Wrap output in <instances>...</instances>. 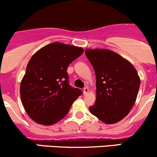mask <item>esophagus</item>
Returning a JSON list of instances; mask_svg holds the SVG:
<instances>
[{
  "label": "esophagus",
  "mask_w": 157,
  "mask_h": 157,
  "mask_svg": "<svg viewBox=\"0 0 157 157\" xmlns=\"http://www.w3.org/2000/svg\"><path fill=\"white\" fill-rule=\"evenodd\" d=\"M88 92H89L88 87H87V86L84 87V88H83V94H84V95H86V94L88 93Z\"/></svg>",
  "instance_id": "34e87169"
}]
</instances>
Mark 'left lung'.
Returning <instances> with one entry per match:
<instances>
[{
	"label": "left lung",
	"mask_w": 157,
	"mask_h": 157,
	"mask_svg": "<svg viewBox=\"0 0 157 157\" xmlns=\"http://www.w3.org/2000/svg\"><path fill=\"white\" fill-rule=\"evenodd\" d=\"M96 76V101L90 113L107 124L127 116L134 105L140 78L134 66L109 49L85 50Z\"/></svg>",
	"instance_id": "8db88e82"
}]
</instances>
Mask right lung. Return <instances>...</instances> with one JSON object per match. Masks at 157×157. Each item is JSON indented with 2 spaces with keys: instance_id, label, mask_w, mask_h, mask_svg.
<instances>
[{
  "instance_id": "obj_1",
  "label": "right lung",
  "mask_w": 157,
  "mask_h": 157,
  "mask_svg": "<svg viewBox=\"0 0 157 157\" xmlns=\"http://www.w3.org/2000/svg\"><path fill=\"white\" fill-rule=\"evenodd\" d=\"M81 47L52 43L31 58L21 82L22 103L36 123L49 126L63 119L83 94L69 84L67 69L82 55Z\"/></svg>"
}]
</instances>
